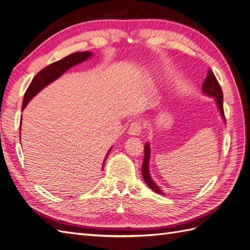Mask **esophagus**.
I'll return each instance as SVG.
<instances>
[{"instance_id": "1", "label": "esophagus", "mask_w": 250, "mask_h": 250, "mask_svg": "<svg viewBox=\"0 0 250 250\" xmlns=\"http://www.w3.org/2000/svg\"><path fill=\"white\" fill-rule=\"evenodd\" d=\"M142 132V124L140 122H133L128 128V134L129 135H140Z\"/></svg>"}]
</instances>
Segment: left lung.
<instances>
[{
	"label": "left lung",
	"mask_w": 250,
	"mask_h": 250,
	"mask_svg": "<svg viewBox=\"0 0 250 250\" xmlns=\"http://www.w3.org/2000/svg\"><path fill=\"white\" fill-rule=\"evenodd\" d=\"M202 93L211 97L215 99L216 105L218 107L219 112H220V116L222 117L224 123L226 124V121H225V117H224V111H223V93H222V89L220 87V84H219L214 73L211 72L210 70H208V76L204 80L203 84H202ZM144 161H143V165H142V175L144 180H145L146 185L151 188V190H153L155 193H158L161 195H164L163 191L161 190V188L157 186V184H155V181L152 179L150 175V171H149V162H150V144L146 143L145 144V147H144Z\"/></svg>",
	"instance_id": "obj_1"
}]
</instances>
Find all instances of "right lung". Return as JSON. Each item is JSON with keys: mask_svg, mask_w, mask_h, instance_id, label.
<instances>
[{"mask_svg": "<svg viewBox=\"0 0 250 250\" xmlns=\"http://www.w3.org/2000/svg\"><path fill=\"white\" fill-rule=\"evenodd\" d=\"M92 56H93V53L88 52V51L73 53V54L66 56L62 59H60L56 62L51 63L50 65L42 69L41 72L37 73L36 76L33 78L31 83H30L28 89L26 90L25 96H24V100H22L21 110L25 109V107L27 106V104L30 102V100H31L34 96L39 94L42 88L49 85L51 82L59 78L64 72L71 69L72 66L85 62L86 59L90 58ZM111 148L108 150V152L106 153V156H105V158H104L102 168L104 167V163H105V161H106V157L111 151Z\"/></svg>", "mask_w": 250, "mask_h": 250, "instance_id": "1", "label": "right lung"}]
</instances>
